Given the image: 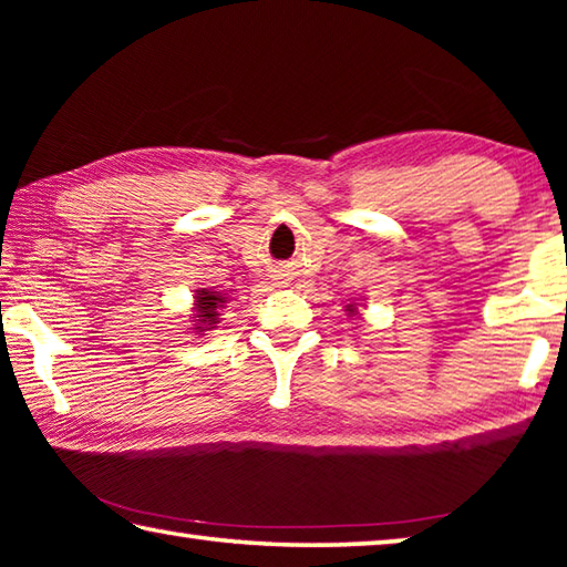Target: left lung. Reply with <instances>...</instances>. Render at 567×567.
<instances>
[{
    "mask_svg": "<svg viewBox=\"0 0 567 567\" xmlns=\"http://www.w3.org/2000/svg\"><path fill=\"white\" fill-rule=\"evenodd\" d=\"M348 307H350V312H352V310H354V307H352V305H348Z\"/></svg>",
    "mask_w": 567,
    "mask_h": 567,
    "instance_id": "8db88e82",
    "label": "left lung"
}]
</instances>
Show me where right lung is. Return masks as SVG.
<instances>
[{
	"label": "right lung",
	"mask_w": 567,
	"mask_h": 567,
	"mask_svg": "<svg viewBox=\"0 0 567 567\" xmlns=\"http://www.w3.org/2000/svg\"><path fill=\"white\" fill-rule=\"evenodd\" d=\"M225 297L217 295V292H209V290H199L195 297V310H197V324L192 330L197 332H205V330H213V324L219 322L217 318V310L223 307Z\"/></svg>",
	"instance_id": "1"
}]
</instances>
